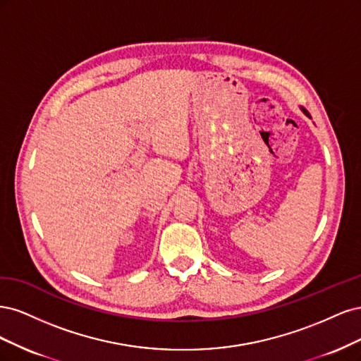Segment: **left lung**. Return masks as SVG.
Returning <instances> with one entry per match:
<instances>
[{"mask_svg":"<svg viewBox=\"0 0 361 361\" xmlns=\"http://www.w3.org/2000/svg\"><path fill=\"white\" fill-rule=\"evenodd\" d=\"M300 109H301V111H303V114L306 115V117H309V118H310V114H309V112H307V111H306V109H305L303 106H300Z\"/></svg>","mask_w":361,"mask_h":361,"instance_id":"8db88e82","label":"left lung"}]
</instances>
